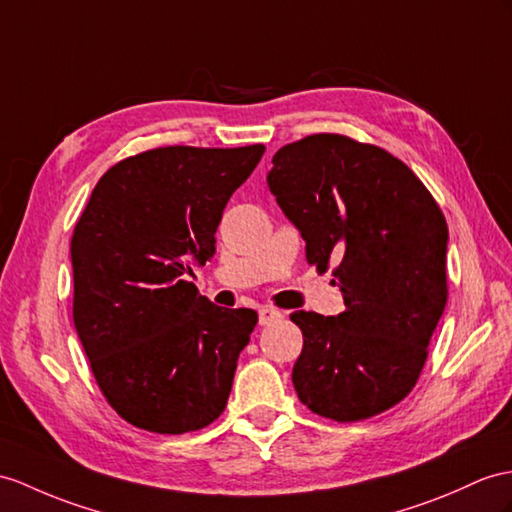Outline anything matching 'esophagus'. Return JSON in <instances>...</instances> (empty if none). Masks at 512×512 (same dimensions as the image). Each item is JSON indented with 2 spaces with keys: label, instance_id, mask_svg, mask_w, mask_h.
<instances>
[{
  "label": "esophagus",
  "instance_id": "esophagus-1",
  "mask_svg": "<svg viewBox=\"0 0 512 512\" xmlns=\"http://www.w3.org/2000/svg\"><path fill=\"white\" fill-rule=\"evenodd\" d=\"M258 319H260V326H271V323L282 321V313L271 306H263L258 310Z\"/></svg>",
  "mask_w": 512,
  "mask_h": 512
}]
</instances>
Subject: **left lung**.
<instances>
[{
	"mask_svg": "<svg viewBox=\"0 0 512 512\" xmlns=\"http://www.w3.org/2000/svg\"><path fill=\"white\" fill-rule=\"evenodd\" d=\"M267 176L302 232L306 260L332 263L345 310H295L304 334L293 367L297 397L339 423L400 404L426 365L447 304V221L413 169L345 134H310L280 147Z\"/></svg>",
	"mask_w": 512,
	"mask_h": 512,
	"instance_id": "left-lung-1",
	"label": "left lung"
}]
</instances>
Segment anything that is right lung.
<instances>
[{
    "mask_svg": "<svg viewBox=\"0 0 512 512\" xmlns=\"http://www.w3.org/2000/svg\"><path fill=\"white\" fill-rule=\"evenodd\" d=\"M265 145L147 149L112 165L71 236L73 323L99 391L132 426L184 434L228 404L258 323L189 280L215 254L228 199Z\"/></svg>",
    "mask_w": 512,
    "mask_h": 512,
    "instance_id": "right-lung-1",
    "label": "right lung"
}]
</instances>
